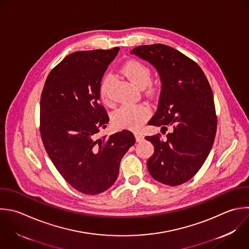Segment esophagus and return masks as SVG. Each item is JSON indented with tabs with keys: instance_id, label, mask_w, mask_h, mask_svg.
Returning a JSON list of instances; mask_svg holds the SVG:
<instances>
[{
	"instance_id": "obj_1",
	"label": "esophagus",
	"mask_w": 249,
	"mask_h": 249,
	"mask_svg": "<svg viewBox=\"0 0 249 249\" xmlns=\"http://www.w3.org/2000/svg\"><path fill=\"white\" fill-rule=\"evenodd\" d=\"M135 138H136L137 142H141V141H143L144 136H143V134L140 131H136L135 132Z\"/></svg>"
}]
</instances>
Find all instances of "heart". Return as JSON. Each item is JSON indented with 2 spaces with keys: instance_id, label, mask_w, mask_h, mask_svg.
I'll use <instances>...</instances> for the list:
<instances>
[{
  "instance_id": "heart-1",
  "label": "heart",
  "mask_w": 249,
  "mask_h": 249,
  "mask_svg": "<svg viewBox=\"0 0 249 249\" xmlns=\"http://www.w3.org/2000/svg\"><path fill=\"white\" fill-rule=\"evenodd\" d=\"M122 71L132 83L139 88L145 89L149 95H153L157 91V88L151 84L152 71L144 63L137 60H130L125 62ZM112 82V76L106 75L100 84L99 93L102 101L109 104L110 99L108 95L109 88ZM150 115V108L143 103L139 104H124L117 109L113 114V122L116 125L124 128H139L148 119Z\"/></svg>"
}]
</instances>
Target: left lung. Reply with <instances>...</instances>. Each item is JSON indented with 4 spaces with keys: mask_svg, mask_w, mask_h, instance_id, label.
I'll list each match as a JSON object with an SVG mask.
<instances>
[{
    "mask_svg": "<svg viewBox=\"0 0 249 249\" xmlns=\"http://www.w3.org/2000/svg\"><path fill=\"white\" fill-rule=\"evenodd\" d=\"M131 54L155 66L161 81L156 114L148 123L167 130L164 139L146 136L155 147L147 166L157 181L178 186L200 169L215 139L217 116L210 85L201 68L177 50L161 44L134 48Z\"/></svg>",
    "mask_w": 249,
    "mask_h": 249,
    "instance_id": "1",
    "label": "left lung"
}]
</instances>
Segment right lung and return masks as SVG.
Listing matches in <instances>:
<instances>
[{
	"instance_id": "right-lung-1",
	"label": "right lung",
	"mask_w": 249,
	"mask_h": 249,
	"mask_svg": "<svg viewBox=\"0 0 249 249\" xmlns=\"http://www.w3.org/2000/svg\"><path fill=\"white\" fill-rule=\"evenodd\" d=\"M119 50L69 54L51 71L41 95L45 149L61 176L87 195L100 194L115 183L123 157L135 143L126 129L97 137L109 122L99 101V87Z\"/></svg>"
}]
</instances>
